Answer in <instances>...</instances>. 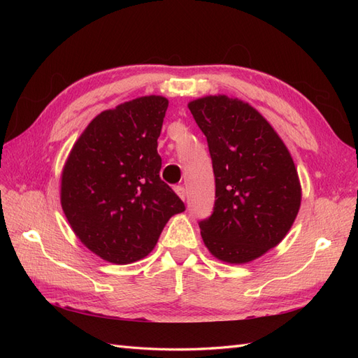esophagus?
<instances>
[{"mask_svg": "<svg viewBox=\"0 0 358 358\" xmlns=\"http://www.w3.org/2000/svg\"><path fill=\"white\" fill-rule=\"evenodd\" d=\"M175 192L178 194V196H179L182 200H185L187 192H185V188H183L182 185H176V187H175Z\"/></svg>", "mask_w": 358, "mask_h": 358, "instance_id": "34e87169", "label": "esophagus"}]
</instances>
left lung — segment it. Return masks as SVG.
I'll list each match as a JSON object with an SVG mask.
<instances>
[{
	"instance_id": "8db88e82",
	"label": "left lung",
	"mask_w": 358,
	"mask_h": 358,
	"mask_svg": "<svg viewBox=\"0 0 358 358\" xmlns=\"http://www.w3.org/2000/svg\"><path fill=\"white\" fill-rule=\"evenodd\" d=\"M208 138L215 204L199 222L204 245L227 263H248L275 248L294 222L301 200L294 162L254 107L225 95L191 101Z\"/></svg>"
}]
</instances>
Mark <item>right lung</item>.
<instances>
[{"label":"right lung","instance_id":"right-lung-1","mask_svg":"<svg viewBox=\"0 0 358 358\" xmlns=\"http://www.w3.org/2000/svg\"><path fill=\"white\" fill-rule=\"evenodd\" d=\"M169 101L140 96L94 117L73 146L61 204L73 231L115 264L146 257L167 221L185 204L159 178L161 134Z\"/></svg>","mask_w":358,"mask_h":358}]
</instances>
